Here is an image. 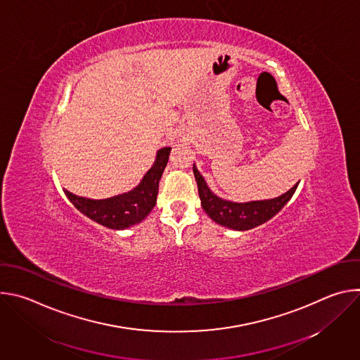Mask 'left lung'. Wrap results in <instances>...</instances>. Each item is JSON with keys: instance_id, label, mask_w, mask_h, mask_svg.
I'll return each instance as SVG.
<instances>
[{"instance_id": "left-lung-1", "label": "left lung", "mask_w": 360, "mask_h": 360, "mask_svg": "<svg viewBox=\"0 0 360 360\" xmlns=\"http://www.w3.org/2000/svg\"><path fill=\"white\" fill-rule=\"evenodd\" d=\"M193 175L198 184V192L203 211L217 224L233 231H248L272 219L290 200L299 185L297 182L278 198L250 202H232L219 198L210 189L196 165H193Z\"/></svg>"}]
</instances>
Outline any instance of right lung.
I'll return each instance as SVG.
<instances>
[{"label": "right lung", "mask_w": 360, "mask_h": 360, "mask_svg": "<svg viewBox=\"0 0 360 360\" xmlns=\"http://www.w3.org/2000/svg\"><path fill=\"white\" fill-rule=\"evenodd\" d=\"M171 149V146L161 148L157 152L155 162L146 171L141 182L128 192L107 199H89L67 189L64 192L74 207L94 222L118 231L131 228L141 224L155 207L160 179L168 164Z\"/></svg>", "instance_id": "obj_1"}]
</instances>
